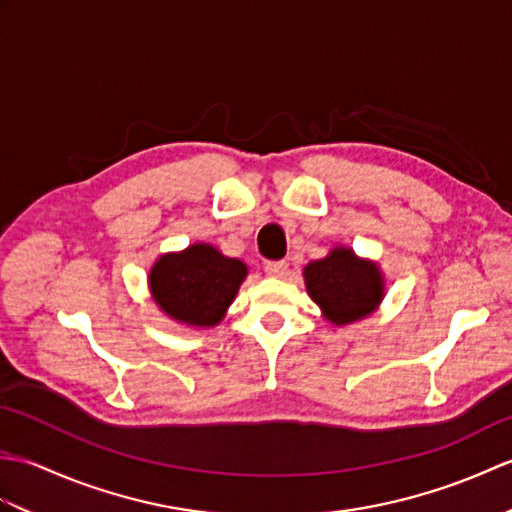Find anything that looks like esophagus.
<instances>
[{
  "instance_id": "1",
  "label": "esophagus",
  "mask_w": 512,
  "mask_h": 512,
  "mask_svg": "<svg viewBox=\"0 0 512 512\" xmlns=\"http://www.w3.org/2000/svg\"><path fill=\"white\" fill-rule=\"evenodd\" d=\"M264 270H266V275H270V277H284L286 270H288V264L284 262V259H281V262H266Z\"/></svg>"
}]
</instances>
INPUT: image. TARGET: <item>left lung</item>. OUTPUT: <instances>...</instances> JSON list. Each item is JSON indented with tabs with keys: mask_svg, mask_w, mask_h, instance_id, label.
Returning a JSON list of instances; mask_svg holds the SVG:
<instances>
[{
	"mask_svg": "<svg viewBox=\"0 0 512 512\" xmlns=\"http://www.w3.org/2000/svg\"><path fill=\"white\" fill-rule=\"evenodd\" d=\"M306 288L332 323H350L367 317L383 299V277L376 264L358 259L350 248L332 253L303 270Z\"/></svg>",
	"mask_w": 512,
	"mask_h": 512,
	"instance_id": "1",
	"label": "left lung"
}]
</instances>
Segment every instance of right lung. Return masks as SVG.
<instances>
[{"instance_id": "right-lung-1", "label": "right lung", "mask_w": 512, "mask_h": 512, "mask_svg": "<svg viewBox=\"0 0 512 512\" xmlns=\"http://www.w3.org/2000/svg\"><path fill=\"white\" fill-rule=\"evenodd\" d=\"M244 277L246 266L239 259L195 244L180 255L160 257L151 268L149 288L169 317L209 328L222 321Z\"/></svg>"}]
</instances>
